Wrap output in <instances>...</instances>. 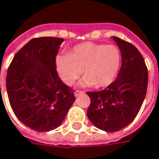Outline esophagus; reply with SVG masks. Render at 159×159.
Returning a JSON list of instances; mask_svg holds the SVG:
<instances>
[{
    "label": "esophagus",
    "mask_w": 159,
    "mask_h": 159,
    "mask_svg": "<svg viewBox=\"0 0 159 159\" xmlns=\"http://www.w3.org/2000/svg\"><path fill=\"white\" fill-rule=\"evenodd\" d=\"M84 92L83 91H81V90H76V92H75V96H78L79 95H82V94H83Z\"/></svg>",
    "instance_id": "esophagus-1"
}]
</instances>
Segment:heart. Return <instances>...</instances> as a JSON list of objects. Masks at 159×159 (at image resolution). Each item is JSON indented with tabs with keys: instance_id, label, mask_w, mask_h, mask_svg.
I'll return each mask as SVG.
<instances>
[{
	"instance_id": "heart-1",
	"label": "heart",
	"mask_w": 159,
	"mask_h": 159,
	"mask_svg": "<svg viewBox=\"0 0 159 159\" xmlns=\"http://www.w3.org/2000/svg\"><path fill=\"white\" fill-rule=\"evenodd\" d=\"M121 62V53L114 45L85 42L76 45L67 56L57 57V71L68 84L80 74L85 75L78 83L80 87L108 86L115 78Z\"/></svg>"
}]
</instances>
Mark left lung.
Returning <instances> with one entry per match:
<instances>
[{
	"mask_svg": "<svg viewBox=\"0 0 159 159\" xmlns=\"http://www.w3.org/2000/svg\"><path fill=\"white\" fill-rule=\"evenodd\" d=\"M113 39L121 52L118 76L103 90L87 92L90 98L88 118L97 128L111 133L123 129L135 119L148 84V70L141 53L129 42Z\"/></svg>",
	"mask_w": 159,
	"mask_h": 159,
	"instance_id": "1",
	"label": "left lung"
}]
</instances>
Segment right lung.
Returning a JSON list of instances; mask_svg holds the SVG:
<instances>
[{"mask_svg":"<svg viewBox=\"0 0 159 159\" xmlns=\"http://www.w3.org/2000/svg\"><path fill=\"white\" fill-rule=\"evenodd\" d=\"M61 38H34L15 55L7 74L10 106L20 121L37 132L60 126L76 97L57 72Z\"/></svg>","mask_w":159,"mask_h":159,"instance_id":"add662e5","label":"right lung"}]
</instances>
